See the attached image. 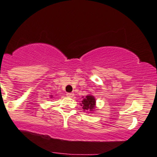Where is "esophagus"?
I'll return each instance as SVG.
<instances>
[{
	"label": "esophagus",
	"mask_w": 157,
	"mask_h": 157,
	"mask_svg": "<svg viewBox=\"0 0 157 157\" xmlns=\"http://www.w3.org/2000/svg\"><path fill=\"white\" fill-rule=\"evenodd\" d=\"M73 95H74V94H73V93H67V97H71V98H72L73 96Z\"/></svg>",
	"instance_id": "1"
}]
</instances>
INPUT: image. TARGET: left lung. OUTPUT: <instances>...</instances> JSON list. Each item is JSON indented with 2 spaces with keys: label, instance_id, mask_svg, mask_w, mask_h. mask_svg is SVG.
<instances>
[{
  "label": "left lung",
  "instance_id": "obj_1",
  "mask_svg": "<svg viewBox=\"0 0 157 157\" xmlns=\"http://www.w3.org/2000/svg\"><path fill=\"white\" fill-rule=\"evenodd\" d=\"M82 109L84 110H88V111H93L95 105V99L92 95H86L85 98L83 99L82 101Z\"/></svg>",
  "mask_w": 157,
  "mask_h": 157
}]
</instances>
